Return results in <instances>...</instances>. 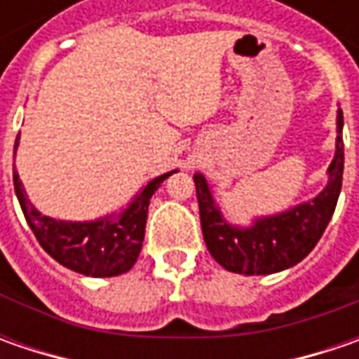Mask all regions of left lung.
<instances>
[{
    "instance_id": "obj_1",
    "label": "left lung",
    "mask_w": 359,
    "mask_h": 359,
    "mask_svg": "<svg viewBox=\"0 0 359 359\" xmlns=\"http://www.w3.org/2000/svg\"><path fill=\"white\" fill-rule=\"evenodd\" d=\"M344 116L338 111V145L330 165V182L316 200L285 214L257 219L250 229L229 226L215 208L203 175L196 173L203 240L215 262L233 273L266 276L296 266L310 254L327 228L341 189L344 175Z\"/></svg>"
}]
</instances>
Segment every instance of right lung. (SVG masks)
<instances>
[{"instance_id":"right-lung-1","label":"right lung","mask_w":359,"mask_h":359,"mask_svg":"<svg viewBox=\"0 0 359 359\" xmlns=\"http://www.w3.org/2000/svg\"><path fill=\"white\" fill-rule=\"evenodd\" d=\"M18 140L20 135L15 137V147ZM170 175L172 172L149 182L142 194L131 201L130 208L119 215V219H97L90 224L57 222L39 214L25 198L18 173H13V187L34 236L55 262L83 276L111 278L130 271L135 264L144 243L149 200L159 184Z\"/></svg>"}]
</instances>
